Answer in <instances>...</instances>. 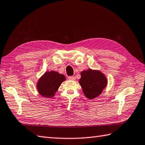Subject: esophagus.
<instances>
[{
    "mask_svg": "<svg viewBox=\"0 0 145 145\" xmlns=\"http://www.w3.org/2000/svg\"><path fill=\"white\" fill-rule=\"evenodd\" d=\"M68 79L70 80H75V76H69V77H68Z\"/></svg>",
    "mask_w": 145,
    "mask_h": 145,
    "instance_id": "1",
    "label": "esophagus"
}]
</instances>
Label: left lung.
<instances>
[{
  "mask_svg": "<svg viewBox=\"0 0 145 145\" xmlns=\"http://www.w3.org/2000/svg\"><path fill=\"white\" fill-rule=\"evenodd\" d=\"M79 83L85 96L89 99H93L101 93L107 81L101 72L89 69L82 72Z\"/></svg>",
  "mask_w": 145,
  "mask_h": 145,
  "instance_id": "8db88e82",
  "label": "left lung"
}]
</instances>
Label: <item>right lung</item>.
Instances as JSON below:
<instances>
[{
  "mask_svg": "<svg viewBox=\"0 0 145 145\" xmlns=\"http://www.w3.org/2000/svg\"><path fill=\"white\" fill-rule=\"evenodd\" d=\"M65 80L63 75L51 71L46 72L40 78L37 84V90L43 97L50 98L54 96L61 82Z\"/></svg>",
  "mask_w": 145,
  "mask_h": 145,
  "instance_id": "1",
  "label": "right lung"
}]
</instances>
